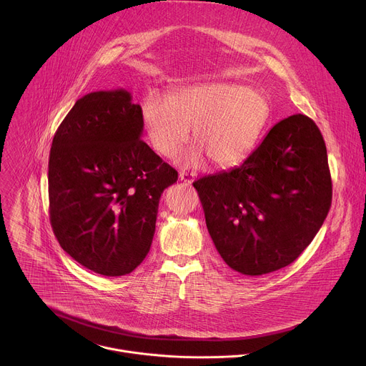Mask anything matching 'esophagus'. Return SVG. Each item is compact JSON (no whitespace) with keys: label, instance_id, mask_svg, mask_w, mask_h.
I'll use <instances>...</instances> for the list:
<instances>
[{"label":"esophagus","instance_id":"obj_1","mask_svg":"<svg viewBox=\"0 0 366 366\" xmlns=\"http://www.w3.org/2000/svg\"><path fill=\"white\" fill-rule=\"evenodd\" d=\"M195 174L194 172H187V171H181L179 172V179L184 182V184H187V185H189V184H192L194 182V179H195Z\"/></svg>","mask_w":366,"mask_h":366}]
</instances>
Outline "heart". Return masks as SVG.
<instances>
[{
  "label": "heart",
  "instance_id": "heart-1",
  "mask_svg": "<svg viewBox=\"0 0 366 366\" xmlns=\"http://www.w3.org/2000/svg\"><path fill=\"white\" fill-rule=\"evenodd\" d=\"M142 119L152 148L164 157L175 155L192 128L198 142L181 159L198 165L207 154L212 164L231 167L256 147L269 119L266 99L235 83H202L168 96L149 94L142 103Z\"/></svg>",
  "mask_w": 366,
  "mask_h": 366
}]
</instances>
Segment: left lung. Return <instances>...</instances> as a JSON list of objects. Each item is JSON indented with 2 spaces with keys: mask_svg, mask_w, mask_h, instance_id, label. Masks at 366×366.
Returning <instances> with one entry per match:
<instances>
[{
  "mask_svg": "<svg viewBox=\"0 0 366 366\" xmlns=\"http://www.w3.org/2000/svg\"><path fill=\"white\" fill-rule=\"evenodd\" d=\"M222 260L246 276L293 263L320 229L332 202L323 137L305 114L276 124L238 168L194 182Z\"/></svg>",
  "mask_w": 366,
  "mask_h": 366,
  "instance_id": "8db88e82",
  "label": "left lung"
}]
</instances>
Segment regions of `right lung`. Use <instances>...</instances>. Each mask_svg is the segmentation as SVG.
<instances>
[{
	"label": "right lung",
	"mask_w": 366,
	"mask_h": 366,
	"mask_svg": "<svg viewBox=\"0 0 366 366\" xmlns=\"http://www.w3.org/2000/svg\"><path fill=\"white\" fill-rule=\"evenodd\" d=\"M139 104L125 89L79 99L49 159L50 222L61 249L107 277L134 272L149 253L159 198L178 172L142 139Z\"/></svg>",
	"instance_id": "obj_1"
}]
</instances>
